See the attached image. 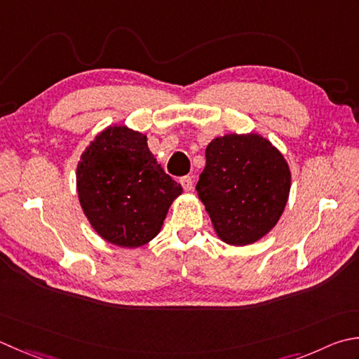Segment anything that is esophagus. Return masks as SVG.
Listing matches in <instances>:
<instances>
[{
    "instance_id": "esophagus-1",
    "label": "esophagus",
    "mask_w": 359,
    "mask_h": 359,
    "mask_svg": "<svg viewBox=\"0 0 359 359\" xmlns=\"http://www.w3.org/2000/svg\"><path fill=\"white\" fill-rule=\"evenodd\" d=\"M180 184L184 187L185 191H191L193 189V179L189 177V175H185V177L180 179Z\"/></svg>"
}]
</instances>
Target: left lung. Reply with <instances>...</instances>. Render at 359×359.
Listing matches in <instances>:
<instances>
[{"label": "left lung", "mask_w": 359, "mask_h": 359, "mask_svg": "<svg viewBox=\"0 0 359 359\" xmlns=\"http://www.w3.org/2000/svg\"><path fill=\"white\" fill-rule=\"evenodd\" d=\"M205 158L196 189L217 236L233 245L258 241L276 226L287 202L286 160L257 133L215 138Z\"/></svg>", "instance_id": "1"}]
</instances>
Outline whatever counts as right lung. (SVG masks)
<instances>
[{"label":"right lung","instance_id":"right-lung-1","mask_svg":"<svg viewBox=\"0 0 359 359\" xmlns=\"http://www.w3.org/2000/svg\"><path fill=\"white\" fill-rule=\"evenodd\" d=\"M76 182L91 227L121 248H140L157 236L182 193L180 184L154 158L146 135L126 126L107 128L90 143Z\"/></svg>","mask_w":359,"mask_h":359}]
</instances>
